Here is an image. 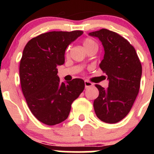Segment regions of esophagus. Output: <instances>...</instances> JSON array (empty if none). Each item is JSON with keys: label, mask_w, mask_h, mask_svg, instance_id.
Here are the masks:
<instances>
[{"label": "esophagus", "mask_w": 154, "mask_h": 154, "mask_svg": "<svg viewBox=\"0 0 154 154\" xmlns=\"http://www.w3.org/2000/svg\"><path fill=\"white\" fill-rule=\"evenodd\" d=\"M92 85H93V84H92V82H90L85 81V88H89V87L92 86Z\"/></svg>", "instance_id": "1"}]
</instances>
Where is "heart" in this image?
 Segmentation results:
<instances>
[{"label":"heart","instance_id":"obj_1","mask_svg":"<svg viewBox=\"0 0 154 154\" xmlns=\"http://www.w3.org/2000/svg\"><path fill=\"white\" fill-rule=\"evenodd\" d=\"M83 45L84 47L85 48V49H87V48H89L90 47H93V46H97L98 47L97 43H96L93 39L90 38H86L83 41ZM68 51H69V48L67 49L66 52L68 53Z\"/></svg>","mask_w":154,"mask_h":154}]
</instances>
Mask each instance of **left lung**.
Returning a JSON list of instances; mask_svg holds the SVG:
<instances>
[{
	"mask_svg": "<svg viewBox=\"0 0 154 154\" xmlns=\"http://www.w3.org/2000/svg\"><path fill=\"white\" fill-rule=\"evenodd\" d=\"M89 35L103 44L105 54L99 67L109 80L107 89L96 85L99 94L94 100V110L103 122L118 123L130 112L138 95L141 62L133 46L119 34L103 28Z\"/></svg>",
	"mask_w": 154,
	"mask_h": 154,
	"instance_id": "1",
	"label": "left lung"
}]
</instances>
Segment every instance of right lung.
I'll return each mask as SVG.
<instances>
[{
  "mask_svg": "<svg viewBox=\"0 0 154 154\" xmlns=\"http://www.w3.org/2000/svg\"><path fill=\"white\" fill-rule=\"evenodd\" d=\"M82 34L50 31L31 39L24 48L19 68L23 95L35 118L48 126L67 119L72 103L84 90L81 79L65 83L57 75V66L65 63L67 47Z\"/></svg>",
  "mask_w": 154,
  "mask_h": 154,
  "instance_id": "right-lung-1",
  "label": "right lung"
}]
</instances>
